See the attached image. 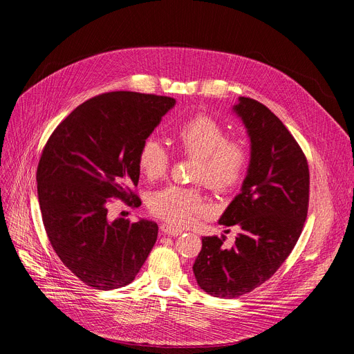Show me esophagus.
<instances>
[{
  "label": "esophagus",
  "instance_id": "esophagus-1",
  "mask_svg": "<svg viewBox=\"0 0 354 354\" xmlns=\"http://www.w3.org/2000/svg\"><path fill=\"white\" fill-rule=\"evenodd\" d=\"M160 231H162L163 235H171V236H178V235L182 234L180 230H178V228L172 227V225H167V224H163L160 227Z\"/></svg>",
  "mask_w": 354,
  "mask_h": 354
}]
</instances>
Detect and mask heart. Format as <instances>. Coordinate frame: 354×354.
<instances>
[{
  "label": "heart",
  "mask_w": 354,
  "mask_h": 354,
  "mask_svg": "<svg viewBox=\"0 0 354 354\" xmlns=\"http://www.w3.org/2000/svg\"><path fill=\"white\" fill-rule=\"evenodd\" d=\"M175 142L182 152L199 159L195 178L212 189L232 191L245 178L250 160L247 147L238 140H228L225 129L215 119L199 115L185 120L176 127ZM138 165L147 179H159L169 167V153L159 140L149 138L139 149ZM149 209L169 224L183 227L205 212V202L196 189L171 185L151 196Z\"/></svg>",
  "instance_id": "obj_1"
}]
</instances>
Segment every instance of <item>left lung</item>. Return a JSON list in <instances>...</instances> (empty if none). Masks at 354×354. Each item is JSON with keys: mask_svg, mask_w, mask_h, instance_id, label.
I'll return each instance as SVG.
<instances>
[{"mask_svg": "<svg viewBox=\"0 0 354 354\" xmlns=\"http://www.w3.org/2000/svg\"><path fill=\"white\" fill-rule=\"evenodd\" d=\"M232 111L247 129L251 158L219 224L239 232L231 248L225 236H203L194 264L198 286L221 299L252 291L281 267L303 231L310 192L307 159L283 122L250 97H239Z\"/></svg>", "mask_w": 354, "mask_h": 354, "instance_id": "1", "label": "left lung"}]
</instances>
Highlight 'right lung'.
<instances>
[{
	"label": "right lung",
	"instance_id": "right-lung-1",
	"mask_svg": "<svg viewBox=\"0 0 354 354\" xmlns=\"http://www.w3.org/2000/svg\"><path fill=\"white\" fill-rule=\"evenodd\" d=\"M175 99L135 91L93 97L57 126L37 167L43 224L63 264L83 283L115 290L135 280L158 224L109 219V198L139 207L138 153Z\"/></svg>",
	"mask_w": 354,
	"mask_h": 354
}]
</instances>
